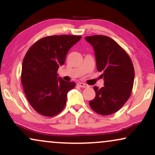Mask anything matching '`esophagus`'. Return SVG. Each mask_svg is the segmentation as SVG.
<instances>
[{
    "label": "esophagus",
    "mask_w": 155,
    "mask_h": 155,
    "mask_svg": "<svg viewBox=\"0 0 155 155\" xmlns=\"http://www.w3.org/2000/svg\"><path fill=\"white\" fill-rule=\"evenodd\" d=\"M78 85L79 86V87H83V88H85V87H88V85H87V84L83 83V82H78Z\"/></svg>",
    "instance_id": "34e87169"
}]
</instances>
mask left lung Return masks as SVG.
<instances>
[{
	"mask_svg": "<svg viewBox=\"0 0 155 155\" xmlns=\"http://www.w3.org/2000/svg\"><path fill=\"white\" fill-rule=\"evenodd\" d=\"M95 51L97 69L102 72L104 87L95 86V97L90 107L102 115L117 112L132 93L134 70L130 56L114 40L105 35L85 37Z\"/></svg>",
	"mask_w": 155,
	"mask_h": 155,
	"instance_id": "obj_1",
	"label": "left lung"
}]
</instances>
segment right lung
Here are the masks:
<instances>
[{
	"instance_id": "1",
	"label": "right lung",
	"mask_w": 155,
	"mask_h": 155,
	"mask_svg": "<svg viewBox=\"0 0 155 155\" xmlns=\"http://www.w3.org/2000/svg\"><path fill=\"white\" fill-rule=\"evenodd\" d=\"M81 39L79 35H53L40 39L26 53L21 82L26 97L38 113L53 117L65 107L67 94L75 82L58 78L68 52Z\"/></svg>"
}]
</instances>
